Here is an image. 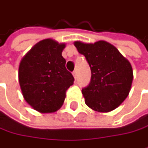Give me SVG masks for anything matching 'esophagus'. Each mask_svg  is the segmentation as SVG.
Here are the masks:
<instances>
[{
  "instance_id": "1",
  "label": "esophagus",
  "mask_w": 148,
  "mask_h": 148,
  "mask_svg": "<svg viewBox=\"0 0 148 148\" xmlns=\"http://www.w3.org/2000/svg\"><path fill=\"white\" fill-rule=\"evenodd\" d=\"M72 74H73L74 77H75V78H77V71H74L72 72Z\"/></svg>"
}]
</instances>
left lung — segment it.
Masks as SVG:
<instances>
[{
  "instance_id": "left-lung-1",
  "label": "left lung",
  "mask_w": 148,
  "mask_h": 148,
  "mask_svg": "<svg viewBox=\"0 0 148 148\" xmlns=\"http://www.w3.org/2000/svg\"><path fill=\"white\" fill-rule=\"evenodd\" d=\"M84 55L91 71V78L82 93L88 107L97 112H110L127 98L133 82V69L111 44L100 40L94 44L74 43Z\"/></svg>"
}]
</instances>
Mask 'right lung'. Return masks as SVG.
Here are the masks:
<instances>
[{
  "instance_id": "right-lung-1",
  "label": "right lung",
  "mask_w": 148,
  "mask_h": 148,
  "mask_svg": "<svg viewBox=\"0 0 148 148\" xmlns=\"http://www.w3.org/2000/svg\"><path fill=\"white\" fill-rule=\"evenodd\" d=\"M64 44L47 38L37 43L22 58L19 82L27 103L41 113L57 111L64 103L66 90L74 83L65 68Z\"/></svg>"
}]
</instances>
